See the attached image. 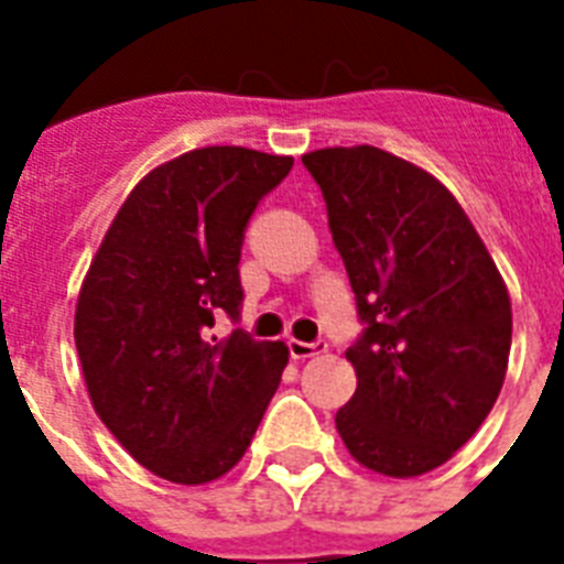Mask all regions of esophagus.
Wrapping results in <instances>:
<instances>
[{"mask_svg":"<svg viewBox=\"0 0 564 564\" xmlns=\"http://www.w3.org/2000/svg\"><path fill=\"white\" fill-rule=\"evenodd\" d=\"M327 343H301V339H290V354L292 360H310V357H316V354H325Z\"/></svg>","mask_w":564,"mask_h":564,"instance_id":"esophagus-1","label":"esophagus"}]
</instances>
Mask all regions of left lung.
I'll list each match as a JSON object with an SVG mask.
<instances>
[{"instance_id": "obj_1", "label": "left lung", "mask_w": 564, "mask_h": 564, "mask_svg": "<svg viewBox=\"0 0 564 564\" xmlns=\"http://www.w3.org/2000/svg\"><path fill=\"white\" fill-rule=\"evenodd\" d=\"M301 161L366 322L345 351L357 392L336 430L369 471H433L498 401L512 345L507 283L451 189L415 163L375 145Z\"/></svg>"}]
</instances>
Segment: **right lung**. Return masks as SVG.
<instances>
[{"mask_svg":"<svg viewBox=\"0 0 564 564\" xmlns=\"http://www.w3.org/2000/svg\"><path fill=\"white\" fill-rule=\"evenodd\" d=\"M292 170L286 154L207 145L161 163L110 221L75 304V348L93 410L152 474L219 480L251 445L290 362L283 343L242 330L239 251L257 202Z\"/></svg>","mask_w":564,"mask_h":564,"instance_id":"obj_1","label":"right lung"}]
</instances>
